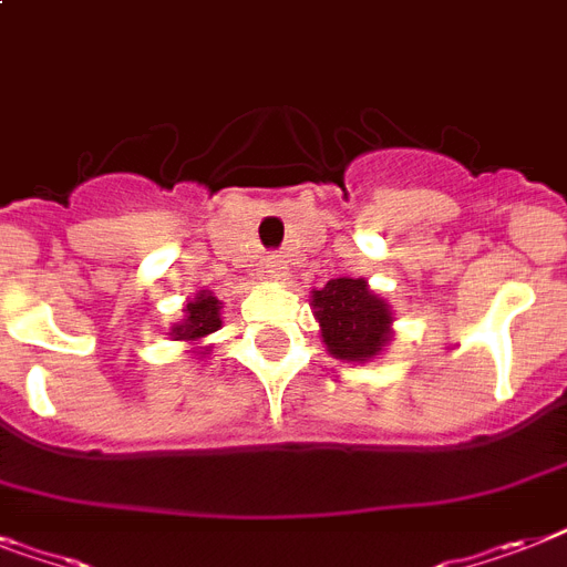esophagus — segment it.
Listing matches in <instances>:
<instances>
[{"instance_id":"34e87169","label":"esophagus","mask_w":567,"mask_h":567,"mask_svg":"<svg viewBox=\"0 0 567 567\" xmlns=\"http://www.w3.org/2000/svg\"><path fill=\"white\" fill-rule=\"evenodd\" d=\"M261 268H265V274H268L270 279H279V276H285V261L279 259V256H268Z\"/></svg>"}]
</instances>
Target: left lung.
Here are the masks:
<instances>
[{"mask_svg": "<svg viewBox=\"0 0 567 567\" xmlns=\"http://www.w3.org/2000/svg\"><path fill=\"white\" fill-rule=\"evenodd\" d=\"M315 308L326 347L340 361H367L388 343L390 308L363 279H329L315 291Z\"/></svg>", "mask_w": 567, "mask_h": 567, "instance_id": "1", "label": "left lung"}]
</instances>
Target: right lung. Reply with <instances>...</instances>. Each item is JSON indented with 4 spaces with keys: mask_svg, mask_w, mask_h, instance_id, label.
Listing matches in <instances>:
<instances>
[{
    "mask_svg": "<svg viewBox=\"0 0 567 567\" xmlns=\"http://www.w3.org/2000/svg\"><path fill=\"white\" fill-rule=\"evenodd\" d=\"M218 308L220 302L212 297V293H197V297L186 306V320H183V326H174L177 340H197L212 334V331H218Z\"/></svg>",
    "mask_w": 567,
    "mask_h": 567,
    "instance_id": "obj_1",
    "label": "right lung"
}]
</instances>
